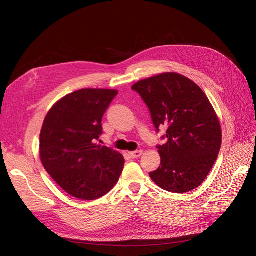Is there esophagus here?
<instances>
[{
	"label": "esophagus",
	"instance_id": "esophagus-1",
	"mask_svg": "<svg viewBox=\"0 0 256 256\" xmlns=\"http://www.w3.org/2000/svg\"><path fill=\"white\" fill-rule=\"evenodd\" d=\"M142 154H143V150H136V152H129V154H130V157L131 158H138V157H141L142 156Z\"/></svg>",
	"mask_w": 256,
	"mask_h": 256
}]
</instances>
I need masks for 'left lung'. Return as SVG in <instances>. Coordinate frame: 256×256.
Listing matches in <instances>:
<instances>
[{"label": "left lung", "mask_w": 256, "mask_h": 256, "mask_svg": "<svg viewBox=\"0 0 256 256\" xmlns=\"http://www.w3.org/2000/svg\"><path fill=\"white\" fill-rule=\"evenodd\" d=\"M150 111L156 131L166 129L158 145L160 166L150 176L160 188L184 193L202 184L218 158L222 131L205 92L187 76L166 72L132 85Z\"/></svg>", "instance_id": "obj_1"}]
</instances>
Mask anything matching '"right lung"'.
Listing matches in <instances>:
<instances>
[{
	"label": "right lung",
	"instance_id": "obj_1",
	"mask_svg": "<svg viewBox=\"0 0 256 256\" xmlns=\"http://www.w3.org/2000/svg\"><path fill=\"white\" fill-rule=\"evenodd\" d=\"M116 90L83 88L54 104L46 115L40 138V160L60 187L74 198L92 200L106 194L122 174L125 159L97 145L102 120Z\"/></svg>",
	"mask_w": 256,
	"mask_h": 256
}]
</instances>
